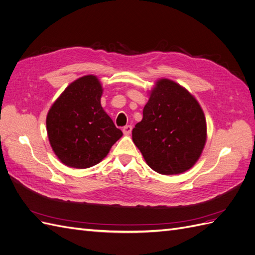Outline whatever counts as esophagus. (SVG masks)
Segmentation results:
<instances>
[{
  "mask_svg": "<svg viewBox=\"0 0 255 255\" xmlns=\"http://www.w3.org/2000/svg\"><path fill=\"white\" fill-rule=\"evenodd\" d=\"M122 132L125 133V134H127V135L130 134V132H132V126H126V127H123Z\"/></svg>",
  "mask_w": 255,
  "mask_h": 255,
  "instance_id": "1",
  "label": "esophagus"
}]
</instances>
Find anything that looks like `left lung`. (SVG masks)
<instances>
[{
	"mask_svg": "<svg viewBox=\"0 0 255 255\" xmlns=\"http://www.w3.org/2000/svg\"><path fill=\"white\" fill-rule=\"evenodd\" d=\"M133 128V141L154 171L177 174L195 165L204 148L206 122L197 100L170 80H159Z\"/></svg>",
	"mask_w": 255,
	"mask_h": 255,
	"instance_id": "left-lung-1",
	"label": "left lung"
}]
</instances>
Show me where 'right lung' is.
Wrapping results in <instances>:
<instances>
[{
    "label": "right lung",
    "mask_w": 255,
    "mask_h": 255,
    "mask_svg": "<svg viewBox=\"0 0 255 255\" xmlns=\"http://www.w3.org/2000/svg\"><path fill=\"white\" fill-rule=\"evenodd\" d=\"M102 86L94 75L74 81L47 116L48 136L61 163L89 168L100 163L122 136L101 106Z\"/></svg>",
    "instance_id": "right-lung-1"
}]
</instances>
